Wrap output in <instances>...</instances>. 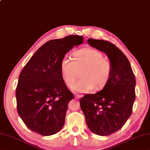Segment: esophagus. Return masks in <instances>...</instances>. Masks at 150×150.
<instances>
[{"label":"esophagus","mask_w":150,"mask_h":150,"mask_svg":"<svg viewBox=\"0 0 150 150\" xmlns=\"http://www.w3.org/2000/svg\"><path fill=\"white\" fill-rule=\"evenodd\" d=\"M82 96H80V95H75V98L76 99H79L80 98H81Z\"/></svg>","instance_id":"esophagus-1"}]
</instances>
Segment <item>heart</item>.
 <instances>
[{"label":"heart","instance_id":"1","mask_svg":"<svg viewBox=\"0 0 150 150\" xmlns=\"http://www.w3.org/2000/svg\"><path fill=\"white\" fill-rule=\"evenodd\" d=\"M73 58L65 54L60 63L61 72L65 83L71 87L81 71L82 78L72 87L77 93H88L93 89L100 90L106 86L112 74V64L108 58L96 49L85 47L76 51Z\"/></svg>","mask_w":150,"mask_h":150}]
</instances>
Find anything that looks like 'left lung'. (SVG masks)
Segmentation results:
<instances>
[{
  "instance_id": "left-lung-1",
  "label": "left lung",
  "mask_w": 150,
  "mask_h": 150,
  "mask_svg": "<svg viewBox=\"0 0 150 150\" xmlns=\"http://www.w3.org/2000/svg\"><path fill=\"white\" fill-rule=\"evenodd\" d=\"M87 42L107 54L112 71L106 86L96 93L85 95L80 106L90 130L108 136L122 129L132 114L136 78L128 58L114 44L91 38Z\"/></svg>"
}]
</instances>
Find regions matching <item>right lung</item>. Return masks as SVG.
<instances>
[{"label":"right lung","instance_id":"right-lung-1","mask_svg":"<svg viewBox=\"0 0 150 150\" xmlns=\"http://www.w3.org/2000/svg\"><path fill=\"white\" fill-rule=\"evenodd\" d=\"M83 37L71 35L39 47L21 71L16 90L17 111L29 129L44 136L63 127L68 104L74 98L62 76L60 63Z\"/></svg>","mask_w":150,"mask_h":150}]
</instances>
